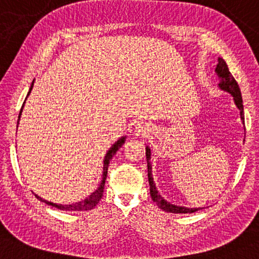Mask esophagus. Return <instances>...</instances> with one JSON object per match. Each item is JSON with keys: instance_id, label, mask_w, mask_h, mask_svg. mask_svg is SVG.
<instances>
[{"instance_id": "1", "label": "esophagus", "mask_w": 259, "mask_h": 259, "mask_svg": "<svg viewBox=\"0 0 259 259\" xmlns=\"http://www.w3.org/2000/svg\"><path fill=\"white\" fill-rule=\"evenodd\" d=\"M135 134L141 137H148L149 134H150V128H149V125L144 124V123H141V124H137L136 128H135Z\"/></svg>"}]
</instances>
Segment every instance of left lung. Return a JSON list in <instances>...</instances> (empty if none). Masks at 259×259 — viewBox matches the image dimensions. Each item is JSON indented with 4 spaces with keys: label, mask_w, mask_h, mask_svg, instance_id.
I'll return each instance as SVG.
<instances>
[{
    "label": "left lung",
    "mask_w": 259,
    "mask_h": 259,
    "mask_svg": "<svg viewBox=\"0 0 259 259\" xmlns=\"http://www.w3.org/2000/svg\"><path fill=\"white\" fill-rule=\"evenodd\" d=\"M216 72L218 75V77L221 78V83L220 87L222 90L224 92H228L229 94H231L234 96L235 103L237 105V108L240 111V118L244 123V108H243V100H242V95H240V90L238 87V83L236 82V79L234 76L231 75V72L229 71L228 64L225 63V61L223 58H218V64L216 67ZM150 149L147 148L145 149V156H147V162H148V180H149V185H150V195L151 198L154 199V202L157 204V206L159 209H162L163 211H166V212H171V213H192L195 211L199 210L198 209H189V207L185 206H177L174 205V204H170L169 202H166L164 198L162 197L161 195L158 194V191L156 190L155 183H154V178H152V174H151V164H150Z\"/></svg>",
    "instance_id": "8db88e82"
}]
</instances>
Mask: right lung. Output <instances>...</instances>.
Here are the masks:
<instances>
[{
	"mask_svg": "<svg viewBox=\"0 0 259 259\" xmlns=\"http://www.w3.org/2000/svg\"><path fill=\"white\" fill-rule=\"evenodd\" d=\"M32 85H34V81H32V83H31V87H30V89H29L28 95L30 94L31 89H32ZM28 95H27V96H28ZM25 100H27V98H25ZM24 103H25V101H24ZM24 103H23V105H22V108H21V111H20V115H19V121H20L22 110H23ZM17 124H19V122H17ZM124 142H125V137H122L121 140H118L114 145H112V147H111L110 149H109V151L107 152V155H105V158H104L103 178H102L101 185H100V187H98V189H97L96 191L93 192V194L90 195L88 198H85L84 201L78 202V203H75V204H69V205H62V204H56V203H52V202L45 201V199H42L41 197H38V196L35 195L36 198L39 199V201H41V202H45L46 204H48V205H50V206L57 207V209H60V210H65V211H85V210H92V209H94V207L96 206L97 204H98V202L101 201L102 196H103L104 184H105V180H107L109 163H110L111 158L114 157V155L116 154V152H117L118 149L121 148L123 144H124Z\"/></svg>",
	"mask_w": 259,
	"mask_h": 259,
	"instance_id": "obj_1",
	"label": "right lung"
}]
</instances>
